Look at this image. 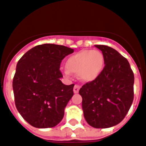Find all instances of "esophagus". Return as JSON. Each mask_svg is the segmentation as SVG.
Returning a JSON list of instances; mask_svg holds the SVG:
<instances>
[{"label": "esophagus", "mask_w": 146, "mask_h": 146, "mask_svg": "<svg viewBox=\"0 0 146 146\" xmlns=\"http://www.w3.org/2000/svg\"><path fill=\"white\" fill-rule=\"evenodd\" d=\"M79 89H80V86H78V85H75L74 86V89H73V91H74V93H78V91H79Z\"/></svg>", "instance_id": "34e87169"}]
</instances>
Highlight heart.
Listing matches in <instances>:
<instances>
[{"mask_svg": "<svg viewBox=\"0 0 146 146\" xmlns=\"http://www.w3.org/2000/svg\"><path fill=\"white\" fill-rule=\"evenodd\" d=\"M105 59L100 50H82L67 59L64 74L70 76L71 73L77 74L83 82H90L96 79L103 72Z\"/></svg>", "mask_w": 146, "mask_h": 146, "instance_id": "obj_1", "label": "heart"}]
</instances>
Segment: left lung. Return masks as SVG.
<instances>
[{"label":"left lung","mask_w":146,"mask_h":146,"mask_svg":"<svg viewBox=\"0 0 146 146\" xmlns=\"http://www.w3.org/2000/svg\"><path fill=\"white\" fill-rule=\"evenodd\" d=\"M105 59L100 76L79 90L87 123L96 128H107L125 117L134 100V73L127 60L114 49L95 45Z\"/></svg>","instance_id":"1"}]
</instances>
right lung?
I'll list each match as a JSON object with an SVG mask.
<instances>
[{
    "mask_svg": "<svg viewBox=\"0 0 146 146\" xmlns=\"http://www.w3.org/2000/svg\"><path fill=\"white\" fill-rule=\"evenodd\" d=\"M73 52L64 46L46 43L27 51L18 61L12 83L15 103L32 126L53 127L64 117L74 85L62 83L60 65Z\"/></svg>",
    "mask_w": 146,
    "mask_h": 146,
    "instance_id": "right-lung-1",
    "label": "right lung"
}]
</instances>
